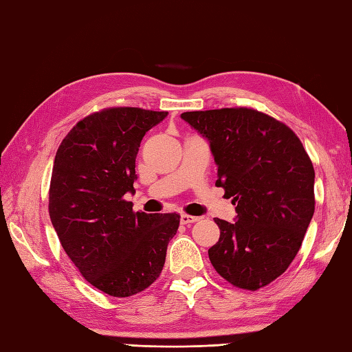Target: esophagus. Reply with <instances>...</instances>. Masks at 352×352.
Here are the masks:
<instances>
[{
    "label": "esophagus",
    "mask_w": 352,
    "mask_h": 352,
    "mask_svg": "<svg viewBox=\"0 0 352 352\" xmlns=\"http://www.w3.org/2000/svg\"><path fill=\"white\" fill-rule=\"evenodd\" d=\"M199 219L201 217H197V216H191V214H181V223H184V225H190V223H193V222H197Z\"/></svg>",
    "instance_id": "obj_1"
}]
</instances>
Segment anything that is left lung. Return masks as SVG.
Here are the masks:
<instances>
[{
	"mask_svg": "<svg viewBox=\"0 0 352 352\" xmlns=\"http://www.w3.org/2000/svg\"><path fill=\"white\" fill-rule=\"evenodd\" d=\"M181 118L210 141L216 185L236 205V222L214 219L221 237L208 250L211 265L237 288L267 287L294 261L313 219V162L288 125L254 109Z\"/></svg>",
	"mask_w": 352,
	"mask_h": 352,
	"instance_id": "8db88e82",
	"label": "left lung"
}]
</instances>
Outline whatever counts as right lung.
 Masks as SVG:
<instances>
[{
    "instance_id": "obj_1",
    "label": "right lung",
    "mask_w": 352,
    "mask_h": 352,
    "mask_svg": "<svg viewBox=\"0 0 352 352\" xmlns=\"http://www.w3.org/2000/svg\"><path fill=\"white\" fill-rule=\"evenodd\" d=\"M168 115L110 107L82 118L63 139L53 162L49 214L79 273L113 297L141 293L165 263L179 228L176 213L133 211L136 155L144 135Z\"/></svg>"
}]
</instances>
